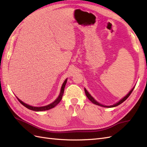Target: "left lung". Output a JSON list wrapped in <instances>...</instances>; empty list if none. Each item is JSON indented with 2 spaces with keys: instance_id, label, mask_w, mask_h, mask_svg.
<instances>
[{
  "instance_id": "left-lung-1",
  "label": "left lung",
  "mask_w": 147,
  "mask_h": 147,
  "mask_svg": "<svg viewBox=\"0 0 147 147\" xmlns=\"http://www.w3.org/2000/svg\"><path fill=\"white\" fill-rule=\"evenodd\" d=\"M134 88H135V87L133 88L132 89V90H131V91H130L129 92L128 94H127L125 97H124V98H123L121 100H120L118 102H117V104H114V105H111V106H105V105H102V104H100L98 103V102H97V101H96V100L94 99V98H93V97H92L90 94H89V92L86 91V89H84V92H85V94H86V96H87L88 98L89 99V100H90L91 102H92L93 104H94L97 105L101 106V107H114L118 106V105H119V104H122L124 101H125V100L128 98L129 96H130V94H131V93H132V92L133 90H134Z\"/></svg>"
}]
</instances>
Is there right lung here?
<instances>
[{
  "mask_svg": "<svg viewBox=\"0 0 147 147\" xmlns=\"http://www.w3.org/2000/svg\"><path fill=\"white\" fill-rule=\"evenodd\" d=\"M67 79H66L64 81V83L63 84V86H62L61 87V92H60V94L59 96V97H57V98L56 99V100H55L54 102H53V103L49 104L48 105H46V106H43V107H32V106H30V105H29L28 104H26L25 103H24L23 102H22L21 100H20L18 98H17L18 100H19V102H20V103L24 105V107H26V108L29 109V110H33V111H35V112H41V111H45V110H50L53 107H55V106H56L57 104H58L60 101L62 99V97H63V94H64V88H65V86L66 84V83H67Z\"/></svg>",
  "mask_w": 147,
  "mask_h": 147,
  "instance_id": "add662e5",
  "label": "right lung"
}]
</instances>
